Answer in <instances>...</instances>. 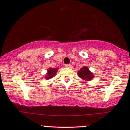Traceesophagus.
I'll list each match as a JSON object with an SVG mask.
<instances>
[{
  "label": "esophagus",
  "mask_w": 130,
  "mask_h": 130,
  "mask_svg": "<svg viewBox=\"0 0 130 130\" xmlns=\"http://www.w3.org/2000/svg\"><path fill=\"white\" fill-rule=\"evenodd\" d=\"M71 65H70V64H66V65H65V67H66V68H71Z\"/></svg>",
  "instance_id": "34e87169"
}]
</instances>
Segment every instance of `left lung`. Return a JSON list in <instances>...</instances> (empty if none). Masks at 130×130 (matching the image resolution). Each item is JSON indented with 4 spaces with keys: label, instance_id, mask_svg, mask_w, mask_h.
<instances>
[{
    "label": "left lung",
    "instance_id": "obj_1",
    "mask_svg": "<svg viewBox=\"0 0 130 130\" xmlns=\"http://www.w3.org/2000/svg\"><path fill=\"white\" fill-rule=\"evenodd\" d=\"M77 75L82 79L86 80V81L93 79L94 77L93 74L89 70V68L86 67H84L80 68L79 71L77 72Z\"/></svg>",
    "mask_w": 130,
    "mask_h": 130
}]
</instances>
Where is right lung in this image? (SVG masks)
Here are the masks:
<instances>
[{
    "label": "right lung",
    "instance_id": "right-lung-1",
    "mask_svg": "<svg viewBox=\"0 0 130 130\" xmlns=\"http://www.w3.org/2000/svg\"><path fill=\"white\" fill-rule=\"evenodd\" d=\"M58 68H49L47 70V73L45 76L46 79H49L50 78H53L54 76L57 71Z\"/></svg>",
    "mask_w": 130,
    "mask_h": 130
}]
</instances>
